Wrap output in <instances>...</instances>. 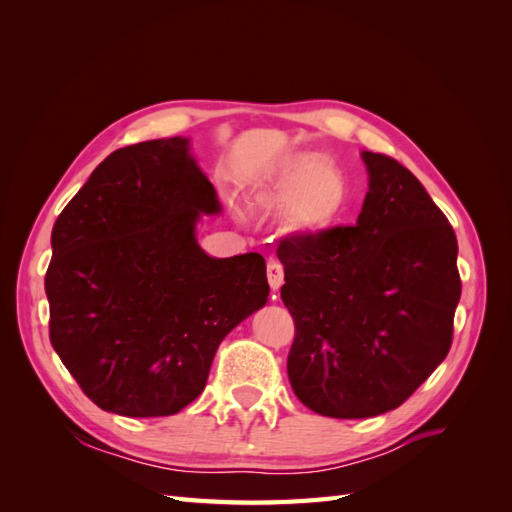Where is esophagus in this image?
I'll list each match as a JSON object with an SVG mask.
<instances>
[{"instance_id": "1", "label": "esophagus", "mask_w": 512, "mask_h": 512, "mask_svg": "<svg viewBox=\"0 0 512 512\" xmlns=\"http://www.w3.org/2000/svg\"><path fill=\"white\" fill-rule=\"evenodd\" d=\"M267 280H269V286L271 290H280L282 284H284V267L280 265L277 260H269L267 265Z\"/></svg>"}]
</instances>
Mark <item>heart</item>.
I'll use <instances>...</instances> for the list:
<instances>
[{
    "mask_svg": "<svg viewBox=\"0 0 512 512\" xmlns=\"http://www.w3.org/2000/svg\"><path fill=\"white\" fill-rule=\"evenodd\" d=\"M256 200L282 213L290 235L316 237L342 220L350 183L335 162L314 151H290L256 183Z\"/></svg>",
    "mask_w": 512,
    "mask_h": 512,
    "instance_id": "obj_1",
    "label": "heart"
}]
</instances>
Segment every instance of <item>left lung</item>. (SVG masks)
<instances>
[{
    "mask_svg": "<svg viewBox=\"0 0 512 512\" xmlns=\"http://www.w3.org/2000/svg\"><path fill=\"white\" fill-rule=\"evenodd\" d=\"M369 190L354 226L284 239L282 301L294 318L288 378L322 416L395 410L453 342L457 237L406 166L363 151Z\"/></svg>",
    "mask_w": 512,
    "mask_h": 512,
    "instance_id": "8db88e82",
    "label": "left lung"
}]
</instances>
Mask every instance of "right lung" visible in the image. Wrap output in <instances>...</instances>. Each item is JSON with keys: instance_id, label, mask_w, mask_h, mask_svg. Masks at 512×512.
<instances>
[{"instance_id": "1", "label": "right lung", "mask_w": 512, "mask_h": 512, "mask_svg": "<svg viewBox=\"0 0 512 512\" xmlns=\"http://www.w3.org/2000/svg\"><path fill=\"white\" fill-rule=\"evenodd\" d=\"M220 211L190 138L173 136L111 153L59 213L51 344L98 408L177 414L203 393L222 339L267 305L265 258L198 245V220Z\"/></svg>"}]
</instances>
